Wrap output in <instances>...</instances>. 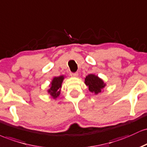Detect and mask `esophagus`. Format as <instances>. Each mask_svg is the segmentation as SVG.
I'll return each instance as SVG.
<instances>
[{"mask_svg": "<svg viewBox=\"0 0 147 147\" xmlns=\"http://www.w3.org/2000/svg\"><path fill=\"white\" fill-rule=\"evenodd\" d=\"M71 76L73 77H78V73L76 72V73H71Z\"/></svg>", "mask_w": 147, "mask_h": 147, "instance_id": "obj_1", "label": "esophagus"}]
</instances>
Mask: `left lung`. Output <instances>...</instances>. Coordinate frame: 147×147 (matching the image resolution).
Returning <instances> with one entry per match:
<instances>
[{
  "label": "left lung",
  "instance_id": "obj_1",
  "mask_svg": "<svg viewBox=\"0 0 147 147\" xmlns=\"http://www.w3.org/2000/svg\"><path fill=\"white\" fill-rule=\"evenodd\" d=\"M85 83L88 87L89 90L94 94L100 93L106 85L101 78L92 74H89L85 77Z\"/></svg>",
  "mask_w": 147,
  "mask_h": 147
}]
</instances>
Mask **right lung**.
<instances>
[{
  "label": "right lung",
  "instance_id": "1",
  "mask_svg": "<svg viewBox=\"0 0 147 147\" xmlns=\"http://www.w3.org/2000/svg\"><path fill=\"white\" fill-rule=\"evenodd\" d=\"M65 79V76H60L58 77H54L51 82L49 85L50 88L48 90V93L51 95L53 98L55 99L60 94L62 84Z\"/></svg>",
  "mask_w": 147,
  "mask_h": 147
}]
</instances>
